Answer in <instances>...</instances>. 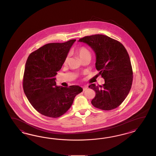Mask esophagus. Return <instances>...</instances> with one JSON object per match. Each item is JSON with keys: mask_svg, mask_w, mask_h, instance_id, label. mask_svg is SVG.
<instances>
[{"mask_svg": "<svg viewBox=\"0 0 156 156\" xmlns=\"http://www.w3.org/2000/svg\"><path fill=\"white\" fill-rule=\"evenodd\" d=\"M87 88H88V87H87V86H83V87H82V89H83V91H85V90H87Z\"/></svg>", "mask_w": 156, "mask_h": 156, "instance_id": "34e87169", "label": "esophagus"}]
</instances>
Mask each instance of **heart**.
<instances>
[{
  "label": "heart",
  "mask_w": 156,
  "mask_h": 156,
  "mask_svg": "<svg viewBox=\"0 0 156 156\" xmlns=\"http://www.w3.org/2000/svg\"><path fill=\"white\" fill-rule=\"evenodd\" d=\"M76 55L80 58V60L84 59L86 57H90L91 58V54L89 50L83 46L78 47L76 48L75 51ZM69 59V57H66L65 59V63H66Z\"/></svg>",
  "instance_id": "1"
}]
</instances>
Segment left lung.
Here are the masks:
<instances>
[{"mask_svg": "<svg viewBox=\"0 0 156 156\" xmlns=\"http://www.w3.org/2000/svg\"><path fill=\"white\" fill-rule=\"evenodd\" d=\"M94 51L95 67L105 80L103 86L91 84L95 96L91 101L97 108L110 110L115 109L126 98L132 85L133 71L126 48L119 42L101 34L80 38Z\"/></svg>", "mask_w": 156, "mask_h": 156, "instance_id": "obj_1", "label": "left lung"}]
</instances>
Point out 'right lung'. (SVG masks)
I'll list each match as a JSON object with an SVG mask.
<instances>
[{
	"label": "right lung",
	"mask_w": 156,
	"mask_h": 156,
	"mask_svg": "<svg viewBox=\"0 0 156 156\" xmlns=\"http://www.w3.org/2000/svg\"><path fill=\"white\" fill-rule=\"evenodd\" d=\"M76 39L44 45L28 56L24 73V92L39 113L57 118L70 108L76 95L82 91L79 86L69 87L56 85L59 71Z\"/></svg>",
	"instance_id": "1"
}]
</instances>
